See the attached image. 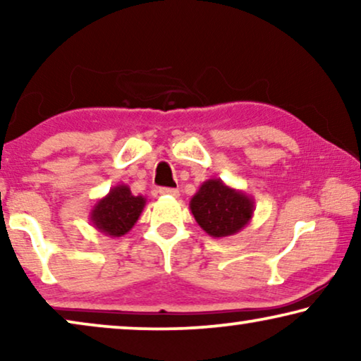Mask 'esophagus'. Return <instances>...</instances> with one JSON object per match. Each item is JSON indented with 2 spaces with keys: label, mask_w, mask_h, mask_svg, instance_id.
Wrapping results in <instances>:
<instances>
[{
  "label": "esophagus",
  "mask_w": 361,
  "mask_h": 361,
  "mask_svg": "<svg viewBox=\"0 0 361 361\" xmlns=\"http://www.w3.org/2000/svg\"><path fill=\"white\" fill-rule=\"evenodd\" d=\"M161 195H171V197H179V190L177 189H169V187H162L159 189Z\"/></svg>",
  "instance_id": "obj_1"
}]
</instances>
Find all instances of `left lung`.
Segmentation results:
<instances>
[{"label": "left lung", "mask_w": 361, "mask_h": 361, "mask_svg": "<svg viewBox=\"0 0 361 361\" xmlns=\"http://www.w3.org/2000/svg\"><path fill=\"white\" fill-rule=\"evenodd\" d=\"M190 212L200 228L214 238L236 235L253 219L255 199L243 190L209 179L190 199Z\"/></svg>", "instance_id": "8db88e82"}]
</instances>
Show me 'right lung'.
Returning <instances> with one entry per match:
<instances>
[{"label": "right lung", "mask_w": 361, "mask_h": 361, "mask_svg": "<svg viewBox=\"0 0 361 361\" xmlns=\"http://www.w3.org/2000/svg\"><path fill=\"white\" fill-rule=\"evenodd\" d=\"M146 199L142 195H133L126 184L111 187L110 192L90 212V221L98 231L111 238L126 235L142 214Z\"/></svg>", "instance_id": "obj_1"}]
</instances>
